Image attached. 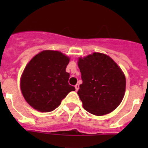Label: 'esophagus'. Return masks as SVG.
Here are the masks:
<instances>
[{"label": "esophagus", "mask_w": 148, "mask_h": 148, "mask_svg": "<svg viewBox=\"0 0 148 148\" xmlns=\"http://www.w3.org/2000/svg\"><path fill=\"white\" fill-rule=\"evenodd\" d=\"M79 87V85L78 84H77L75 85V89H76V91H78Z\"/></svg>", "instance_id": "34e87169"}]
</instances>
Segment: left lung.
Masks as SVG:
<instances>
[{"mask_svg": "<svg viewBox=\"0 0 148 148\" xmlns=\"http://www.w3.org/2000/svg\"><path fill=\"white\" fill-rule=\"evenodd\" d=\"M78 66L82 84L77 94L84 108L97 116L115 110L126 87L125 77L117 64L104 53H93L79 58Z\"/></svg>", "mask_w": 148, "mask_h": 148, "instance_id": "left-lung-1", "label": "left lung"}]
</instances>
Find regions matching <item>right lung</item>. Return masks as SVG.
Here are the masks:
<instances>
[{
    "label": "right lung",
    "mask_w": 148,
    "mask_h": 148,
    "mask_svg": "<svg viewBox=\"0 0 148 148\" xmlns=\"http://www.w3.org/2000/svg\"><path fill=\"white\" fill-rule=\"evenodd\" d=\"M69 62V58L62 53L50 50L40 52L30 61L21 76V89L31 107L42 112H51L75 90L68 82Z\"/></svg>",
    "instance_id": "obj_1"
}]
</instances>
